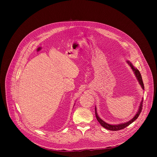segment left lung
Segmentation results:
<instances>
[{
	"label": "left lung",
	"mask_w": 157,
	"mask_h": 157,
	"mask_svg": "<svg viewBox=\"0 0 157 157\" xmlns=\"http://www.w3.org/2000/svg\"><path fill=\"white\" fill-rule=\"evenodd\" d=\"M127 63L129 64V66L131 67L132 70L134 72V74H135V75H136V78H137V80H138V81L139 82V84H140L142 89H144V82H143V81H142V76L140 75V73L139 72V71L136 68H135V67H134V66L129 61H127ZM142 104H143V101H141L140 106H139V108L138 111H137V113L135 115V116H134L130 121H128L127 122H125V123H122V124H117V125H110V124H109L105 122L102 119H101L98 116V113H97L96 107H95V114H96V119H97L98 121L105 128H106L107 130H113V131L119 130H121V129H123V128H125L126 127H127L128 125L131 124L133 122L135 121L138 118V117L139 116V115L140 114L141 112H142Z\"/></svg>",
	"instance_id": "obj_1"
}]
</instances>
